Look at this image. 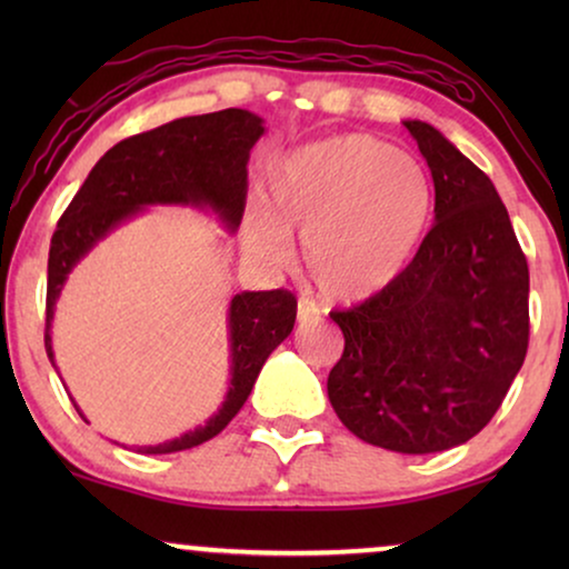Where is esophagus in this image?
I'll return each instance as SVG.
<instances>
[{"label": "esophagus", "mask_w": 569, "mask_h": 569, "mask_svg": "<svg viewBox=\"0 0 569 569\" xmlns=\"http://www.w3.org/2000/svg\"><path fill=\"white\" fill-rule=\"evenodd\" d=\"M316 321H318V310H316L313 302L300 300L298 302V323L300 326H310V323H316Z\"/></svg>", "instance_id": "1"}]
</instances>
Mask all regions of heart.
Here are the masks:
<instances>
[{
	"instance_id": "heart-1",
	"label": "heart",
	"mask_w": 569,
	"mask_h": 569,
	"mask_svg": "<svg viewBox=\"0 0 569 569\" xmlns=\"http://www.w3.org/2000/svg\"><path fill=\"white\" fill-rule=\"evenodd\" d=\"M267 214H253L243 246L279 263L302 232L306 274L323 298L362 300L393 282L435 220V181L411 152L370 134H341L292 150L267 181Z\"/></svg>"
}]
</instances>
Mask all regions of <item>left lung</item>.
<instances>
[{
  "label": "left lung",
  "instance_id": "1",
  "mask_svg": "<svg viewBox=\"0 0 569 569\" xmlns=\"http://www.w3.org/2000/svg\"><path fill=\"white\" fill-rule=\"evenodd\" d=\"M435 181V224L391 284L331 313L329 401L370 446L425 456L485 430L528 349V263L495 183L425 121H403Z\"/></svg>",
  "mask_w": 569,
  "mask_h": 569
}]
</instances>
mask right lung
<instances>
[{"mask_svg": "<svg viewBox=\"0 0 569 569\" xmlns=\"http://www.w3.org/2000/svg\"><path fill=\"white\" fill-rule=\"evenodd\" d=\"M263 134V119L224 108L217 113L186 116L162 127L123 139L96 162L72 204L61 214L49 248L46 287V355L53 368L51 321L64 282L108 232L154 204L199 207L217 214L230 232L238 230L246 209L248 154ZM298 300L287 290L240 292L230 300V386L222 407L199 425L160 446L139 448L162 456L189 450L220 435L243 407L267 357L290 337ZM74 409L80 407L74 403ZM80 417L84 415L80 411Z\"/></svg>", "mask_w": 569, "mask_h": 569, "instance_id": "1", "label": "right lung"}]
</instances>
